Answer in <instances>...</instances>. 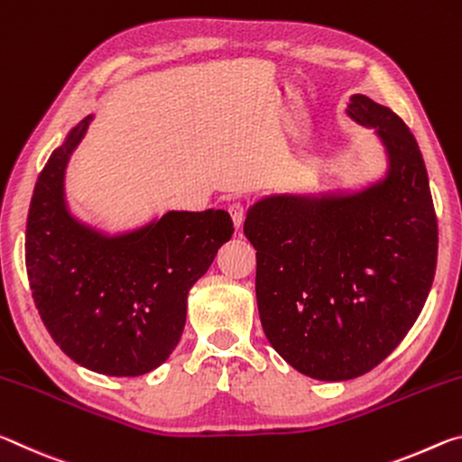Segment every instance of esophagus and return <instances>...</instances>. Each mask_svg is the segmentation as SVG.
<instances>
[{
  "label": "esophagus",
  "instance_id": "esophagus-1",
  "mask_svg": "<svg viewBox=\"0 0 462 462\" xmlns=\"http://www.w3.org/2000/svg\"><path fill=\"white\" fill-rule=\"evenodd\" d=\"M229 215L233 218V225H236V229H239L241 223H244V218H245V207L241 202H231L229 204Z\"/></svg>",
  "mask_w": 462,
  "mask_h": 462
}]
</instances>
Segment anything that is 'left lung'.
<instances>
[{"label":"left lung","mask_w":462,"mask_h":462,"mask_svg":"<svg viewBox=\"0 0 462 462\" xmlns=\"http://www.w3.org/2000/svg\"><path fill=\"white\" fill-rule=\"evenodd\" d=\"M384 171L356 188L268 194L249 204L255 299L270 346L317 381H350L402 344L432 289L438 221L418 141L387 106L354 94Z\"/></svg>","instance_id":"1"}]
</instances>
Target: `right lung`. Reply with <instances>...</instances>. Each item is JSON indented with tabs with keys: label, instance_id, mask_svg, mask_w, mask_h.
Wrapping results in <instances>:
<instances>
[{
	"label": "right lung",
	"instance_id": "add662e5",
	"mask_svg": "<svg viewBox=\"0 0 462 462\" xmlns=\"http://www.w3.org/2000/svg\"><path fill=\"white\" fill-rule=\"evenodd\" d=\"M96 115L67 131L34 186L26 223L30 289L51 337L73 362L139 376L170 358L188 292L213 263L233 221L225 210H168L110 233L75 215L65 192L73 151Z\"/></svg>",
	"mask_w": 462,
	"mask_h": 462
}]
</instances>
